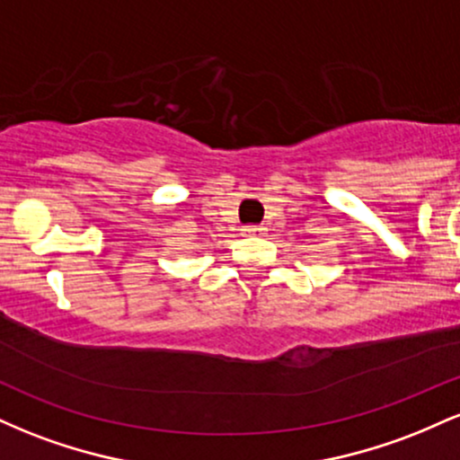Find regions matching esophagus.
<instances>
[{
    "label": "esophagus",
    "mask_w": 460,
    "mask_h": 460,
    "mask_svg": "<svg viewBox=\"0 0 460 460\" xmlns=\"http://www.w3.org/2000/svg\"><path fill=\"white\" fill-rule=\"evenodd\" d=\"M263 226L261 225H246V226H242V234L244 235H261L263 234Z\"/></svg>",
    "instance_id": "esophagus-1"
}]
</instances>
